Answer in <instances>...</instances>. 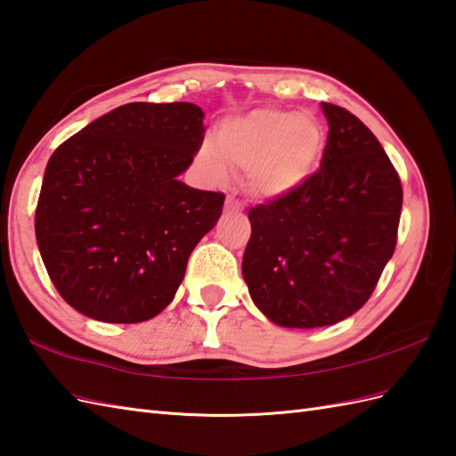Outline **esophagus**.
<instances>
[{
	"label": "esophagus",
	"instance_id": "1",
	"mask_svg": "<svg viewBox=\"0 0 456 456\" xmlns=\"http://www.w3.org/2000/svg\"><path fill=\"white\" fill-rule=\"evenodd\" d=\"M225 209L227 211H240L242 209V204L239 202V200L235 196H227L225 200Z\"/></svg>",
	"mask_w": 456,
	"mask_h": 456
}]
</instances>
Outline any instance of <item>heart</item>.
<instances>
[{
	"label": "heart",
	"mask_w": 456,
	"mask_h": 456,
	"mask_svg": "<svg viewBox=\"0 0 456 456\" xmlns=\"http://www.w3.org/2000/svg\"><path fill=\"white\" fill-rule=\"evenodd\" d=\"M324 143V130L313 114L260 109L229 118L217 143L206 142L202 157L219 183L231 167L247 171V186L260 198H278L297 188L313 173Z\"/></svg>",
	"instance_id": "b5f03b06"
}]
</instances>
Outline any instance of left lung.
Returning a JSON list of instances; mask_svg holds the SVG:
<instances>
[{
    "label": "left lung",
    "instance_id": "8db88e82",
    "mask_svg": "<svg viewBox=\"0 0 456 456\" xmlns=\"http://www.w3.org/2000/svg\"><path fill=\"white\" fill-rule=\"evenodd\" d=\"M322 110L330 130L319 171L248 209L242 278L285 328L330 326L362 309L398 239L402 184L383 145L349 110Z\"/></svg>",
    "mask_w": 456,
    "mask_h": 456
}]
</instances>
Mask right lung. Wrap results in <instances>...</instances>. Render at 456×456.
I'll return each instance as SVG.
<instances>
[{"label":"right lung","mask_w":456,"mask_h":456,"mask_svg":"<svg viewBox=\"0 0 456 456\" xmlns=\"http://www.w3.org/2000/svg\"><path fill=\"white\" fill-rule=\"evenodd\" d=\"M204 132L192 102H130L52 153L35 232L48 276L73 309L132 324L173 301L190 252L225 202L178 180Z\"/></svg>","instance_id":"1"}]
</instances>
